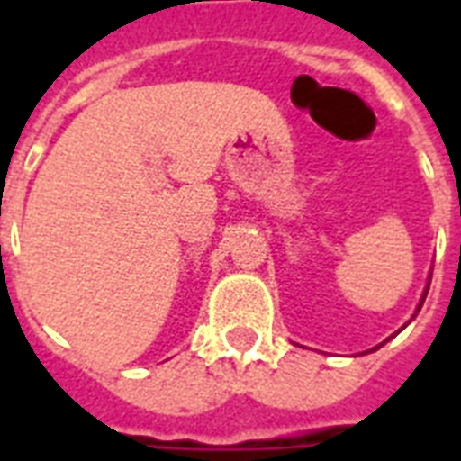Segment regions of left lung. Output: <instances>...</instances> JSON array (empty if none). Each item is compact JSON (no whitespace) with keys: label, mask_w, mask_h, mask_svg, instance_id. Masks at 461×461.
Listing matches in <instances>:
<instances>
[{"label":"left lung","mask_w":461,"mask_h":461,"mask_svg":"<svg viewBox=\"0 0 461 461\" xmlns=\"http://www.w3.org/2000/svg\"><path fill=\"white\" fill-rule=\"evenodd\" d=\"M429 287H430V277H429V285H426V289H423V296H421V302H419V306H416V313H419V311H421L423 302H426V294H429ZM416 313H414V315H416ZM414 315H411V318H414ZM397 332H400V330H397ZM385 342H387V339H385ZM385 342H383V344H385ZM375 349H378V347H373L371 351H375ZM366 354H368V351H366Z\"/></svg>","instance_id":"8db88e82"}]
</instances>
